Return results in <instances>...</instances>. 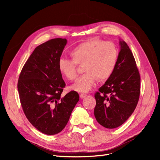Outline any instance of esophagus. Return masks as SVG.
<instances>
[{"label":"esophagus","instance_id":"esophagus-1","mask_svg":"<svg viewBox=\"0 0 160 160\" xmlns=\"http://www.w3.org/2000/svg\"><path fill=\"white\" fill-rule=\"evenodd\" d=\"M86 97H87V95L85 94V93H81V94H80V98H81V99H83V98H86Z\"/></svg>","mask_w":160,"mask_h":160}]
</instances>
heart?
Returning a JSON list of instances; mask_svg holds the SVG:
<instances>
[{
  "mask_svg": "<svg viewBox=\"0 0 160 160\" xmlns=\"http://www.w3.org/2000/svg\"><path fill=\"white\" fill-rule=\"evenodd\" d=\"M70 55L72 60L60 58L58 69L65 79L72 81L77 76V65H83L85 73L71 88L85 93L93 88L97 79L104 81L112 75L118 62L119 51L112 41L92 40L77 45L70 52Z\"/></svg>",
  "mask_w": 160,
  "mask_h": 160,
  "instance_id": "1",
  "label": "heart"
}]
</instances>
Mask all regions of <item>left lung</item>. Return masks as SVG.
I'll return each instance as SVG.
<instances>
[{
    "instance_id": "1",
    "label": "left lung",
    "mask_w": 160,
    "mask_h": 160,
    "mask_svg": "<svg viewBox=\"0 0 160 160\" xmlns=\"http://www.w3.org/2000/svg\"><path fill=\"white\" fill-rule=\"evenodd\" d=\"M119 47L113 72L95 94V119L108 129L126 122L136 108L140 94V75L132 52L124 41H119Z\"/></svg>"
}]
</instances>
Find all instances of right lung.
<instances>
[{
	"instance_id": "add662e5",
	"label": "right lung",
	"mask_w": 160,
	"mask_h": 160,
	"mask_svg": "<svg viewBox=\"0 0 160 160\" xmlns=\"http://www.w3.org/2000/svg\"><path fill=\"white\" fill-rule=\"evenodd\" d=\"M67 42L66 38H52L37 47L18 81L19 98L27 118L47 135L57 134L65 128L79 100L75 91L61 96L65 83L58 61Z\"/></svg>"
}]
</instances>
